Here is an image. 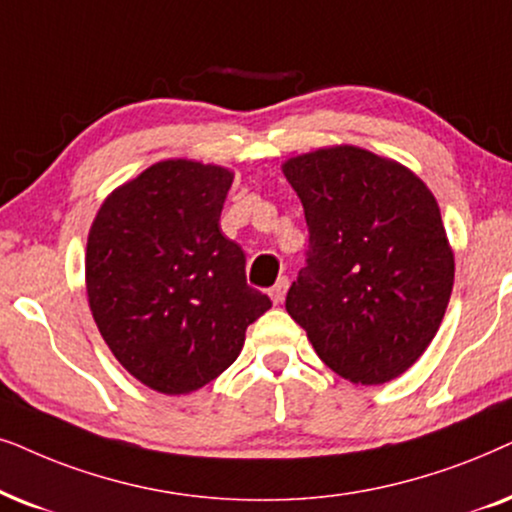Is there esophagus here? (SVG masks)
<instances>
[{
  "label": "esophagus",
  "mask_w": 512,
  "mask_h": 512,
  "mask_svg": "<svg viewBox=\"0 0 512 512\" xmlns=\"http://www.w3.org/2000/svg\"><path fill=\"white\" fill-rule=\"evenodd\" d=\"M288 288H290V281H288V276H281V278H278L274 288L269 290V297H271V302H274V304H281L283 299H285V292H288Z\"/></svg>",
  "instance_id": "34e87169"
}]
</instances>
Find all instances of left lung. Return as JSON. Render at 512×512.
Here are the masks:
<instances>
[{
    "label": "left lung",
    "mask_w": 512,
    "mask_h": 512,
    "mask_svg": "<svg viewBox=\"0 0 512 512\" xmlns=\"http://www.w3.org/2000/svg\"><path fill=\"white\" fill-rule=\"evenodd\" d=\"M281 168L309 224V260L285 309L339 377L363 386L400 377L433 342L454 285L433 192L403 163L356 145Z\"/></svg>",
    "instance_id": "obj_1"
}]
</instances>
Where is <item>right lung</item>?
I'll return each mask as SVG.
<instances>
[{
  "instance_id": "obj_1",
  "label": "right lung",
  "mask_w": 512,
  "mask_h": 512,
  "mask_svg": "<svg viewBox=\"0 0 512 512\" xmlns=\"http://www.w3.org/2000/svg\"><path fill=\"white\" fill-rule=\"evenodd\" d=\"M234 173L166 159L102 201L88 231L86 295L114 358L140 384L187 395L227 370L271 299L245 283L220 229Z\"/></svg>"
}]
</instances>
